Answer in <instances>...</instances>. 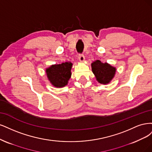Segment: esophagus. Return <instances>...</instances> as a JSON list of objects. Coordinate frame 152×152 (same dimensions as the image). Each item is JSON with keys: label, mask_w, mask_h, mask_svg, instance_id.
<instances>
[{"label": "esophagus", "mask_w": 152, "mask_h": 152, "mask_svg": "<svg viewBox=\"0 0 152 152\" xmlns=\"http://www.w3.org/2000/svg\"><path fill=\"white\" fill-rule=\"evenodd\" d=\"M78 58H79V60H80V62H83L85 59L84 55L81 54V53H80V54L78 55Z\"/></svg>", "instance_id": "34e87169"}]
</instances>
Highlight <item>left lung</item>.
Wrapping results in <instances>:
<instances>
[{"label": "left lung", "instance_id": "8db88e82", "mask_svg": "<svg viewBox=\"0 0 152 152\" xmlns=\"http://www.w3.org/2000/svg\"><path fill=\"white\" fill-rule=\"evenodd\" d=\"M91 69L96 80L101 84H107L114 77L115 68L107 63H102L97 60L91 64Z\"/></svg>", "mask_w": 152, "mask_h": 152}]
</instances>
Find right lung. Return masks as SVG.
<instances>
[{"label": "right lung", "mask_w": 152, "mask_h": 152, "mask_svg": "<svg viewBox=\"0 0 152 152\" xmlns=\"http://www.w3.org/2000/svg\"><path fill=\"white\" fill-rule=\"evenodd\" d=\"M72 66L71 62H66L47 68L46 72L48 80L56 87L65 86L71 76Z\"/></svg>", "instance_id": "add662e5"}]
</instances>
